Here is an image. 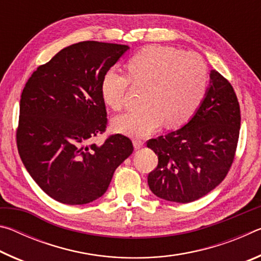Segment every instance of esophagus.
I'll list each match as a JSON object with an SVG mask.
<instances>
[{
	"label": "esophagus",
	"instance_id": "1",
	"mask_svg": "<svg viewBox=\"0 0 261 261\" xmlns=\"http://www.w3.org/2000/svg\"><path fill=\"white\" fill-rule=\"evenodd\" d=\"M134 146L136 149H139L144 146V141L140 140V139H135L134 140Z\"/></svg>",
	"mask_w": 261,
	"mask_h": 261
}]
</instances>
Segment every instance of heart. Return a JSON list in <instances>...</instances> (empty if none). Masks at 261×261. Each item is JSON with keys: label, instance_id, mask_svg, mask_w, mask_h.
<instances>
[{"label": "heart", "instance_id": "1", "mask_svg": "<svg viewBox=\"0 0 261 261\" xmlns=\"http://www.w3.org/2000/svg\"><path fill=\"white\" fill-rule=\"evenodd\" d=\"M126 73L108 70L101 82L105 102L115 110L124 107L131 83L147 86L146 106L114 120L117 131L146 137L163 122L170 127L183 125L192 118L205 99L208 68L196 53L173 46L152 45L143 48L126 63Z\"/></svg>", "mask_w": 261, "mask_h": 261}]
</instances>
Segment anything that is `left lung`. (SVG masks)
<instances>
[{
	"mask_svg": "<svg viewBox=\"0 0 261 261\" xmlns=\"http://www.w3.org/2000/svg\"><path fill=\"white\" fill-rule=\"evenodd\" d=\"M241 109L235 91L213 70L211 86L194 116L180 129L147 141L158 166L147 176L156 197L188 204L226 178L235 159Z\"/></svg>",
	"mask_w": 261,
	"mask_h": 261,
	"instance_id": "obj_1",
	"label": "left lung"
}]
</instances>
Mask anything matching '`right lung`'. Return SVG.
<instances>
[{"label":"right lung","mask_w":261,"mask_h":261,"mask_svg":"<svg viewBox=\"0 0 261 261\" xmlns=\"http://www.w3.org/2000/svg\"><path fill=\"white\" fill-rule=\"evenodd\" d=\"M127 49L117 43H74L39 65L25 84L17 148L35 183L62 204L98 199L134 152L132 141L121 134L92 143L108 123L102 77Z\"/></svg>","instance_id":"add662e5"}]
</instances>
